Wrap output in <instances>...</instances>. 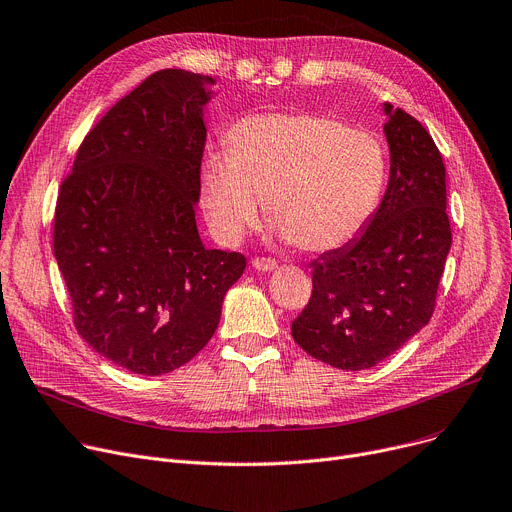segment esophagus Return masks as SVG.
Here are the masks:
<instances>
[{
    "instance_id": "esophagus-1",
    "label": "esophagus",
    "mask_w": 512,
    "mask_h": 512,
    "mask_svg": "<svg viewBox=\"0 0 512 512\" xmlns=\"http://www.w3.org/2000/svg\"><path fill=\"white\" fill-rule=\"evenodd\" d=\"M253 267L259 271H274L278 267V263L269 257H255L253 259Z\"/></svg>"
}]
</instances>
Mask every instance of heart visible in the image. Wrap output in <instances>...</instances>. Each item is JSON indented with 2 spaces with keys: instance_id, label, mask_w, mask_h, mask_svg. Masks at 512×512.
I'll return each instance as SVG.
<instances>
[{
  "instance_id": "b5f03b06",
  "label": "heart",
  "mask_w": 512,
  "mask_h": 512,
  "mask_svg": "<svg viewBox=\"0 0 512 512\" xmlns=\"http://www.w3.org/2000/svg\"><path fill=\"white\" fill-rule=\"evenodd\" d=\"M387 152L377 135L321 113L253 115L232 125L226 152L201 164V201L214 234L241 241L267 218L302 251L323 253L356 238L377 212Z\"/></svg>"
}]
</instances>
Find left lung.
<instances>
[{
  "label": "left lung",
  "mask_w": 512,
  "mask_h": 512,
  "mask_svg": "<svg viewBox=\"0 0 512 512\" xmlns=\"http://www.w3.org/2000/svg\"><path fill=\"white\" fill-rule=\"evenodd\" d=\"M389 185L366 230L311 263L313 292L294 342L342 370L397 352L432 317L451 249L445 164L426 127L385 102Z\"/></svg>",
  "instance_id": "obj_1"
}]
</instances>
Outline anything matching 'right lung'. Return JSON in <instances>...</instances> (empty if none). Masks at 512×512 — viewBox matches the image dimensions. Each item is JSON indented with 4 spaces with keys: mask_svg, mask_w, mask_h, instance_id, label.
Instances as JSON below:
<instances>
[{
    "mask_svg": "<svg viewBox=\"0 0 512 512\" xmlns=\"http://www.w3.org/2000/svg\"><path fill=\"white\" fill-rule=\"evenodd\" d=\"M214 84L160 70L123 96L78 148L59 187L53 253L74 325L100 356L156 377L214 335L241 253L206 249L195 224Z\"/></svg>",
    "mask_w": 512,
    "mask_h": 512,
    "instance_id": "1",
    "label": "right lung"
}]
</instances>
